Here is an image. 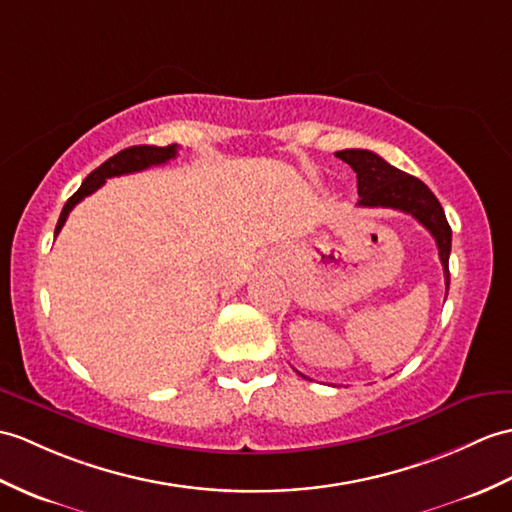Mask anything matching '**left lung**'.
<instances>
[{
    "label": "left lung",
    "instance_id": "1",
    "mask_svg": "<svg viewBox=\"0 0 512 512\" xmlns=\"http://www.w3.org/2000/svg\"><path fill=\"white\" fill-rule=\"evenodd\" d=\"M336 157L349 163L353 172L358 174L360 207H386L410 213L414 220H419L432 233L445 272V288L449 290L451 229L441 202L432 194V189L419 181L417 176L397 170L395 165L386 163L371 150H340L336 152Z\"/></svg>",
    "mask_w": 512,
    "mask_h": 512
}]
</instances>
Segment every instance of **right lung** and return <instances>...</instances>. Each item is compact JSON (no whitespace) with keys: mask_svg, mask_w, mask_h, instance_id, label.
<instances>
[{"mask_svg":"<svg viewBox=\"0 0 512 512\" xmlns=\"http://www.w3.org/2000/svg\"><path fill=\"white\" fill-rule=\"evenodd\" d=\"M178 152V146L172 144V146H165V148H159V146H133V148H126L122 152H117L115 157H111L109 161H104L100 168H95L85 181H82L78 192L71 196L65 207L61 211V218H58V224H56V235L58 231L63 229V224L69 216V211L74 209L78 202L93 194L95 189L102 187L106 178H113V176H122V174H133V172H141L146 168H152V165H161V163H168L170 159L176 157Z\"/></svg>","mask_w":512,"mask_h":512,"instance_id":"right-lung-1","label":"right lung"}]
</instances>
